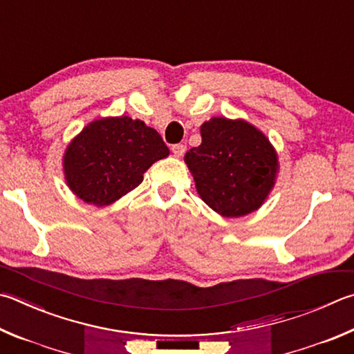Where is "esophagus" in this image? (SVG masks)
Wrapping results in <instances>:
<instances>
[{"label": "esophagus", "instance_id": "34e87169", "mask_svg": "<svg viewBox=\"0 0 354 354\" xmlns=\"http://www.w3.org/2000/svg\"><path fill=\"white\" fill-rule=\"evenodd\" d=\"M171 151H173V155L175 156H183L184 153H185V145H183V144H175L171 147Z\"/></svg>", "mask_w": 354, "mask_h": 354}]
</instances>
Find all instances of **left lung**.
<instances>
[{"mask_svg": "<svg viewBox=\"0 0 354 354\" xmlns=\"http://www.w3.org/2000/svg\"><path fill=\"white\" fill-rule=\"evenodd\" d=\"M201 138L184 159L203 201L227 218L259 209L277 173V155L265 134L244 120L212 118L201 125Z\"/></svg>", "mask_w": 354, "mask_h": 354, "instance_id": "obj_1", "label": "left lung"}]
</instances>
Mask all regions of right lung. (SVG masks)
I'll use <instances>...</instances> for the list:
<instances>
[{"mask_svg": "<svg viewBox=\"0 0 354 354\" xmlns=\"http://www.w3.org/2000/svg\"><path fill=\"white\" fill-rule=\"evenodd\" d=\"M169 153L159 133L142 120H94L66 149V183L83 201L102 207L136 189L151 164Z\"/></svg>", "mask_w": 354, "mask_h": 354, "instance_id": "obj_1", "label": "right lung"}]
</instances>
